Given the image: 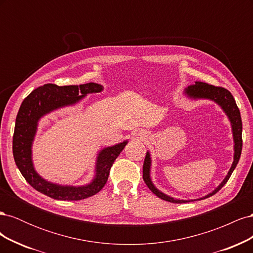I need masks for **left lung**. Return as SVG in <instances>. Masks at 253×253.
Returning a JSON list of instances; mask_svg holds the SVG:
<instances>
[{"mask_svg":"<svg viewBox=\"0 0 253 253\" xmlns=\"http://www.w3.org/2000/svg\"><path fill=\"white\" fill-rule=\"evenodd\" d=\"M186 93L191 97L207 98V99H211V100H214L215 102H217L221 106V108H223V110L227 113L228 117H229V119H230L231 125H232L233 138H234V143H235L234 144V162L232 164L230 171L228 172V175L226 176V178L224 179V181L221 182L220 185L215 190H214L212 193H210V194H208V195L204 197V198H207V197H210L215 193H217L218 191L226 185V182L228 181L229 178H230V176H231L233 170L235 169V167H236L237 163H239V160H240L241 153H242V147H243V139H242V127H243V126H242L241 113H240L239 108H237L236 102L234 100L232 94L225 87L215 86V85H212V84L196 81L195 84H192V85H190L187 88ZM150 166H151V158H150L149 153H147V155H145V158H144V163H143L142 177H143L145 185L149 187V189L156 196H158L159 198H162V200H164L166 202H170V203H173V204H183V203H188V202H193V201L174 200V198L168 196V195L160 192V191H158L151 181ZM204 198H201V200H204Z\"/></svg>","mask_w":253,"mask_h":253,"instance_id":"obj_1","label":"left lung"}]
</instances>
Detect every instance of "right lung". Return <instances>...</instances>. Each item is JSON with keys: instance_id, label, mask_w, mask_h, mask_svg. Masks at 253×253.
Here are the masks:
<instances>
[{"instance_id": "1", "label": "right lung", "mask_w": 253, "mask_h": 253, "mask_svg": "<svg viewBox=\"0 0 253 253\" xmlns=\"http://www.w3.org/2000/svg\"><path fill=\"white\" fill-rule=\"evenodd\" d=\"M102 86L97 83L80 85L59 86L47 83L37 87L23 100L17 115L12 137V153L23 177L39 192L58 201H81L97 194L108 181L111 168L126 141L106 148L100 152L97 160V173L94 181L85 187H61L45 181L36 173L32 163V141L37 122L43 115L61 106L73 104L88 93H98Z\"/></svg>"}]
</instances>
